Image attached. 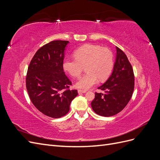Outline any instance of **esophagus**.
I'll return each instance as SVG.
<instances>
[{"label": "esophagus", "mask_w": 160, "mask_h": 160, "mask_svg": "<svg viewBox=\"0 0 160 160\" xmlns=\"http://www.w3.org/2000/svg\"><path fill=\"white\" fill-rule=\"evenodd\" d=\"M86 92H87V91H85V90H81V89L78 90L79 93H86Z\"/></svg>", "instance_id": "1"}]
</instances>
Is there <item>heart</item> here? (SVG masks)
Here are the masks:
<instances>
[{
    "label": "heart",
    "mask_w": 160,
    "mask_h": 160,
    "mask_svg": "<svg viewBox=\"0 0 160 160\" xmlns=\"http://www.w3.org/2000/svg\"><path fill=\"white\" fill-rule=\"evenodd\" d=\"M75 59L66 58L62 68L72 77H79L83 67L87 73L77 81V88L88 89L98 83L99 79L104 80L110 75L113 67V55L109 49L94 44H86L75 52Z\"/></svg>",
    "instance_id": "heart-1"
}]
</instances>
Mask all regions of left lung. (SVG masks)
<instances>
[{
	"mask_svg": "<svg viewBox=\"0 0 160 160\" xmlns=\"http://www.w3.org/2000/svg\"><path fill=\"white\" fill-rule=\"evenodd\" d=\"M116 57L112 73L98 89L104 91L95 93L91 102L95 112L110 117L122 111L132 98L134 89V75L127 56L116 47Z\"/></svg>",
	"mask_w": 160,
	"mask_h": 160,
	"instance_id": "1",
	"label": "left lung"
}]
</instances>
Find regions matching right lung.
Returning a JSON list of instances; mask_svg holds the SVG:
<instances>
[{
	"label": "right lung",
	"mask_w": 160,
	"mask_h": 160,
	"mask_svg": "<svg viewBox=\"0 0 160 160\" xmlns=\"http://www.w3.org/2000/svg\"><path fill=\"white\" fill-rule=\"evenodd\" d=\"M68 41H53L42 46L28 67L26 87L35 107L52 118H59L69 111L72 100L78 95L69 89L71 82L62 68Z\"/></svg>",
	"instance_id": "obj_1"
}]
</instances>
